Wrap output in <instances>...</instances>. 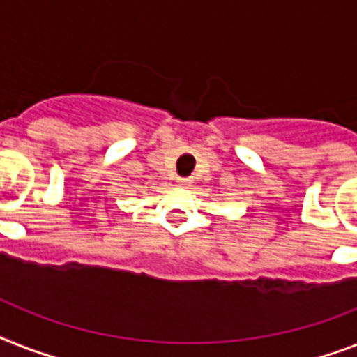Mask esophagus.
<instances>
[{
  "label": "esophagus",
  "mask_w": 357,
  "mask_h": 357,
  "mask_svg": "<svg viewBox=\"0 0 357 357\" xmlns=\"http://www.w3.org/2000/svg\"><path fill=\"white\" fill-rule=\"evenodd\" d=\"M188 181H190V179H188V178H178V183L179 185H187Z\"/></svg>",
  "instance_id": "esophagus-1"
}]
</instances>
